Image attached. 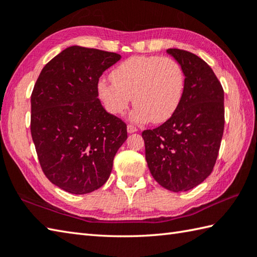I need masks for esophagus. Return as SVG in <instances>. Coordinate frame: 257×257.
I'll return each mask as SVG.
<instances>
[{
    "label": "esophagus",
    "instance_id": "esophagus-1",
    "mask_svg": "<svg viewBox=\"0 0 257 257\" xmlns=\"http://www.w3.org/2000/svg\"><path fill=\"white\" fill-rule=\"evenodd\" d=\"M127 132H128L129 134L137 133V132H138V129H137V127H135V125H133V124H128V127H127Z\"/></svg>",
    "mask_w": 257,
    "mask_h": 257
}]
</instances>
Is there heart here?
<instances>
[{"label":"heart","mask_w":257,"mask_h":257,"mask_svg":"<svg viewBox=\"0 0 257 257\" xmlns=\"http://www.w3.org/2000/svg\"><path fill=\"white\" fill-rule=\"evenodd\" d=\"M111 81L98 83V95L107 110L119 116L135 108L132 119L145 123H161L178 110L185 89V75L179 62L171 57L134 56L110 73Z\"/></svg>","instance_id":"obj_1"}]
</instances>
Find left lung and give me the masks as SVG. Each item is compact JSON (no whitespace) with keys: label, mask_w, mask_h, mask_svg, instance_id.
<instances>
[{"label":"left lung","mask_w":257,"mask_h":257,"mask_svg":"<svg viewBox=\"0 0 257 257\" xmlns=\"http://www.w3.org/2000/svg\"><path fill=\"white\" fill-rule=\"evenodd\" d=\"M185 75L182 101L173 116L143 132L152 177L172 192L195 188L210 176L224 130V91L214 72L194 54L169 48Z\"/></svg>","instance_id":"1"}]
</instances>
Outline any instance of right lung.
<instances>
[{
  "instance_id": "obj_1",
  "label": "right lung",
  "mask_w": 257,
  "mask_h": 257,
  "mask_svg": "<svg viewBox=\"0 0 257 257\" xmlns=\"http://www.w3.org/2000/svg\"><path fill=\"white\" fill-rule=\"evenodd\" d=\"M121 56L67 47L48 62L31 96V134L50 181L73 194L106 183L113 158L127 139V124L98 99V81Z\"/></svg>"
}]
</instances>
